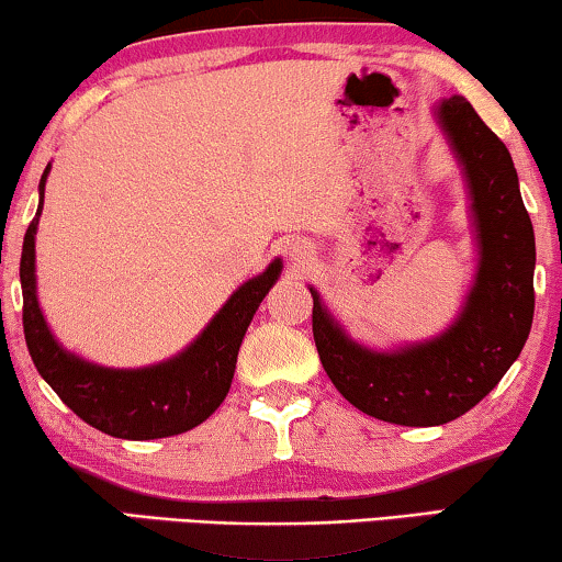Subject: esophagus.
<instances>
[{
	"label": "esophagus",
	"instance_id": "esophagus-1",
	"mask_svg": "<svg viewBox=\"0 0 562 562\" xmlns=\"http://www.w3.org/2000/svg\"><path fill=\"white\" fill-rule=\"evenodd\" d=\"M310 250L312 248L304 240H296V243L289 245V258L296 260V263H304V260H310V256H312Z\"/></svg>",
	"mask_w": 562,
	"mask_h": 562
}]
</instances>
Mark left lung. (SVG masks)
<instances>
[{"label": "left lung", "instance_id": "8db88e82", "mask_svg": "<svg viewBox=\"0 0 562 562\" xmlns=\"http://www.w3.org/2000/svg\"><path fill=\"white\" fill-rule=\"evenodd\" d=\"M471 194L479 271L463 312L440 337L375 352L352 342L314 289L312 333L335 389L360 412L435 427L473 409L525 348L535 314V229L506 145L465 97L437 104Z\"/></svg>", "mask_w": 562, "mask_h": 562}]
</instances>
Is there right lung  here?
<instances>
[{
	"mask_svg": "<svg viewBox=\"0 0 562 562\" xmlns=\"http://www.w3.org/2000/svg\"><path fill=\"white\" fill-rule=\"evenodd\" d=\"M48 171L50 166H45L41 204L25 233L20 258L22 327L37 373L76 417L104 435L122 440H158L202 425L225 402L245 329L279 279L281 258H276L256 279L245 281L214 314L204 333L176 358L137 371L87 363L60 348L45 325L35 294V233Z\"/></svg>",
	"mask_w": 562,
	"mask_h": 562,
	"instance_id": "1",
	"label": "right lung"
}]
</instances>
